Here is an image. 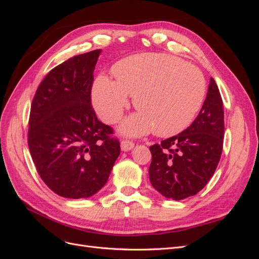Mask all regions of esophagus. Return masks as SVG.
<instances>
[{
	"label": "esophagus",
	"instance_id": "obj_1",
	"mask_svg": "<svg viewBox=\"0 0 259 259\" xmlns=\"http://www.w3.org/2000/svg\"><path fill=\"white\" fill-rule=\"evenodd\" d=\"M133 148H134V143L131 142V140H122L121 142L122 151H130Z\"/></svg>",
	"mask_w": 259,
	"mask_h": 259
}]
</instances>
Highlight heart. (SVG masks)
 Returning a JSON list of instances; mask_svg holds the SVG:
<instances>
[{
	"label": "heart",
	"instance_id": "heart-1",
	"mask_svg": "<svg viewBox=\"0 0 259 259\" xmlns=\"http://www.w3.org/2000/svg\"><path fill=\"white\" fill-rule=\"evenodd\" d=\"M116 80L99 75L92 90V101L105 123H115L130 105L139 112L121 125L127 135L154 131L170 136L189 126L205 96V80L198 68L165 54L144 53L124 58L113 67Z\"/></svg>",
	"mask_w": 259,
	"mask_h": 259
}]
</instances>
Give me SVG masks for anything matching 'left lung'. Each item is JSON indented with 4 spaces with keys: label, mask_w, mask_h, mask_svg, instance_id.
Instances as JSON below:
<instances>
[{
    "label": "left lung",
    "mask_w": 259,
    "mask_h": 259,
    "mask_svg": "<svg viewBox=\"0 0 259 259\" xmlns=\"http://www.w3.org/2000/svg\"><path fill=\"white\" fill-rule=\"evenodd\" d=\"M224 105L210 77L200 113L178 135L150 147V183L167 199L183 200L197 194L214 175L223 151Z\"/></svg>",
    "instance_id": "1"
}]
</instances>
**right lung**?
Segmentation results:
<instances>
[{
  "label": "right lung",
  "instance_id": "add662e5",
  "mask_svg": "<svg viewBox=\"0 0 259 259\" xmlns=\"http://www.w3.org/2000/svg\"><path fill=\"white\" fill-rule=\"evenodd\" d=\"M101 50L55 67L38 85L29 117L28 145L38 175L68 199L90 198L103 188L120 154L113 130L91 104Z\"/></svg>",
  "mask_w": 259,
  "mask_h": 259
}]
</instances>
